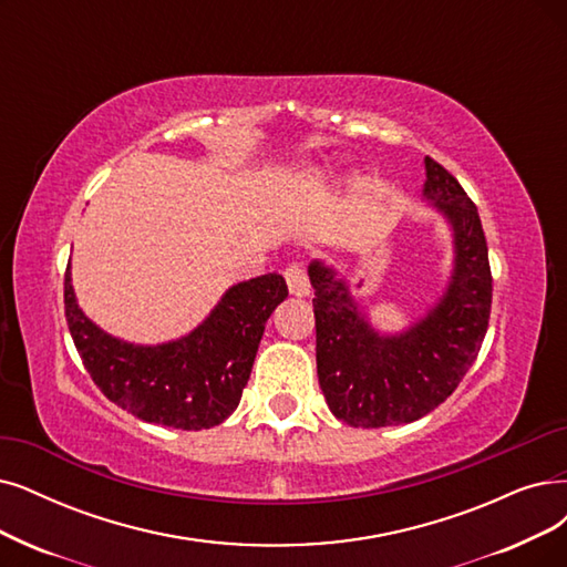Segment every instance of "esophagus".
I'll return each instance as SVG.
<instances>
[{"label": "esophagus", "mask_w": 567, "mask_h": 567, "mask_svg": "<svg viewBox=\"0 0 567 567\" xmlns=\"http://www.w3.org/2000/svg\"><path fill=\"white\" fill-rule=\"evenodd\" d=\"M284 277H286L288 290L292 292V296L305 298L311 292V284H309V277H307V271L302 269V265H296V262L288 265L286 271H284Z\"/></svg>", "instance_id": "obj_1"}]
</instances>
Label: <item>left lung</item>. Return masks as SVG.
Instances as JSON below:
<instances>
[{
    "label": "left lung",
    "mask_w": 567,
    "mask_h": 567,
    "mask_svg": "<svg viewBox=\"0 0 567 567\" xmlns=\"http://www.w3.org/2000/svg\"><path fill=\"white\" fill-rule=\"evenodd\" d=\"M423 197L454 233V271L440 302L398 334L377 332L344 279L313 260L316 370L330 412L353 427L412 423L456 391L477 358L493 279L480 212L463 186L425 157Z\"/></svg>",
    "instance_id": "1"
}]
</instances>
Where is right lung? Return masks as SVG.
Listing matches in <instances>:
<instances>
[{
    "mask_svg": "<svg viewBox=\"0 0 567 567\" xmlns=\"http://www.w3.org/2000/svg\"><path fill=\"white\" fill-rule=\"evenodd\" d=\"M286 296L281 275L241 281L193 332L144 347L90 321L76 302L70 265L64 271L66 326L97 389L137 419L178 430L214 427L237 410L265 323Z\"/></svg>",
    "mask_w": 567,
    "mask_h": 567,
    "instance_id": "add662e5",
    "label": "right lung"
}]
</instances>
